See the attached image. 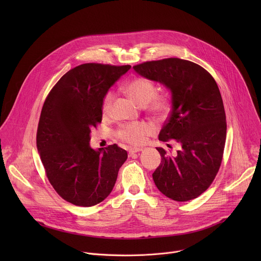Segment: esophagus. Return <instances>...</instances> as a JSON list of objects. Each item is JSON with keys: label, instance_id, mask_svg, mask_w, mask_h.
<instances>
[{"label": "esophagus", "instance_id": "1", "mask_svg": "<svg viewBox=\"0 0 261 261\" xmlns=\"http://www.w3.org/2000/svg\"><path fill=\"white\" fill-rule=\"evenodd\" d=\"M140 151H142L141 147H130L129 148V155L131 156V155H133V154H135L137 152H140Z\"/></svg>", "mask_w": 261, "mask_h": 261}]
</instances>
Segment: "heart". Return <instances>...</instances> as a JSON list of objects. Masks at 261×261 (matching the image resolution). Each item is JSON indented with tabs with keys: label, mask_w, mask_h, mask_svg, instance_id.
<instances>
[{
	"label": "heart",
	"mask_w": 261,
	"mask_h": 261,
	"mask_svg": "<svg viewBox=\"0 0 261 261\" xmlns=\"http://www.w3.org/2000/svg\"><path fill=\"white\" fill-rule=\"evenodd\" d=\"M127 94L139 105H146V109L155 116H164L169 108V98L163 94H156L155 85L144 77H135L125 86ZM114 100L113 92H108L102 101L103 114H108ZM151 133V126L144 122L127 123L118 131V137L130 144H141Z\"/></svg>",
	"instance_id": "obj_1"
}]
</instances>
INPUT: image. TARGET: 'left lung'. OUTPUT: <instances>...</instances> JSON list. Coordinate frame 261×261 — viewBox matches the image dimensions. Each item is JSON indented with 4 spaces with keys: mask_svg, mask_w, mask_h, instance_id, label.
<instances>
[{
    "mask_svg": "<svg viewBox=\"0 0 261 261\" xmlns=\"http://www.w3.org/2000/svg\"><path fill=\"white\" fill-rule=\"evenodd\" d=\"M133 69L170 90L171 110L159 139H175L181 145L173 156L157 147L161 163L153 173L155 185L172 200L194 199L212 185L224 152L226 115L217 83L198 64L178 58L144 62Z\"/></svg>",
    "mask_w": 261,
    "mask_h": 261,
    "instance_id": "left-lung-1",
    "label": "left lung"
}]
</instances>
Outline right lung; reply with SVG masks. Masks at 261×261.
<instances>
[{
  "instance_id": "1",
  "label": "right lung",
  "mask_w": 261,
  "mask_h": 261,
  "mask_svg": "<svg viewBox=\"0 0 261 261\" xmlns=\"http://www.w3.org/2000/svg\"><path fill=\"white\" fill-rule=\"evenodd\" d=\"M131 68L87 63L69 70L48 93L37 129V148L56 192L92 206L113 191L128 154L118 144L93 150L90 133L102 121L108 89Z\"/></svg>"
}]
</instances>
